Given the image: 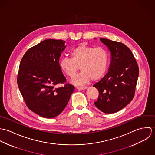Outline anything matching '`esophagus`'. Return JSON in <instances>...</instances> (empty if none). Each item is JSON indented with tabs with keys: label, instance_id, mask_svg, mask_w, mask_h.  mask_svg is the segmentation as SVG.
Segmentation results:
<instances>
[{
	"label": "esophagus",
	"instance_id": "34e87169",
	"mask_svg": "<svg viewBox=\"0 0 155 155\" xmlns=\"http://www.w3.org/2000/svg\"><path fill=\"white\" fill-rule=\"evenodd\" d=\"M77 88L78 89H81V90H84V89L87 88V87H78Z\"/></svg>",
	"mask_w": 155,
	"mask_h": 155
}]
</instances>
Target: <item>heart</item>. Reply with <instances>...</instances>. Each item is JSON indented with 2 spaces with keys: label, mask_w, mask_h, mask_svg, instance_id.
Returning <instances> with one entry per match:
<instances>
[{
  "label": "heart",
  "mask_w": 155,
  "mask_h": 155,
  "mask_svg": "<svg viewBox=\"0 0 155 155\" xmlns=\"http://www.w3.org/2000/svg\"><path fill=\"white\" fill-rule=\"evenodd\" d=\"M70 58H63L60 67L68 77H73L79 69L81 72L75 76L71 82L81 85L92 81L101 79L106 73L109 66V54L103 47L89 46L81 45L71 51Z\"/></svg>",
  "instance_id": "obj_1"
}]
</instances>
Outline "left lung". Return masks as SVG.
Listing matches in <instances>:
<instances>
[{
  "label": "left lung",
  "instance_id": "left-lung-1",
  "mask_svg": "<svg viewBox=\"0 0 155 155\" xmlns=\"http://www.w3.org/2000/svg\"><path fill=\"white\" fill-rule=\"evenodd\" d=\"M100 41L110 51L111 62L108 73L93 85L99 92L94 104L100 110L110 114L120 110L133 100L139 68L125 45L105 38Z\"/></svg>",
  "mask_w": 155,
  "mask_h": 155
}]
</instances>
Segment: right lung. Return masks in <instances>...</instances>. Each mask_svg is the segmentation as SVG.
Listing matches in <instances>:
<instances>
[{
	"mask_svg": "<svg viewBox=\"0 0 155 155\" xmlns=\"http://www.w3.org/2000/svg\"><path fill=\"white\" fill-rule=\"evenodd\" d=\"M65 42L45 40L25 53L19 67L17 84L27 106L45 118L56 117L64 110L74 90L68 84L55 87L66 82L59 64Z\"/></svg>",
	"mask_w": 155,
	"mask_h": 155,
	"instance_id": "1",
	"label": "right lung"
}]
</instances>
